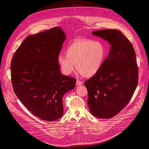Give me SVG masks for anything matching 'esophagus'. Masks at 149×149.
Listing matches in <instances>:
<instances>
[{
  "label": "esophagus",
  "mask_w": 149,
  "mask_h": 149,
  "mask_svg": "<svg viewBox=\"0 0 149 149\" xmlns=\"http://www.w3.org/2000/svg\"><path fill=\"white\" fill-rule=\"evenodd\" d=\"M82 83H83L82 81H80V80H79V79H77V82H76L77 86H79V85H81Z\"/></svg>",
  "instance_id": "34e87169"
}]
</instances>
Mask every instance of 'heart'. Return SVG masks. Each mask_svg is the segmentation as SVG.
Instances as JSON below:
<instances>
[{
	"label": "heart",
	"mask_w": 149,
	"mask_h": 149,
	"mask_svg": "<svg viewBox=\"0 0 149 149\" xmlns=\"http://www.w3.org/2000/svg\"><path fill=\"white\" fill-rule=\"evenodd\" d=\"M66 55L59 54L58 62L62 73L70 75L76 68L81 74L90 77L101 68L106 58L104 46L99 41L78 39L68 46Z\"/></svg>",
	"instance_id": "b5f03b06"
}]
</instances>
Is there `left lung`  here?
<instances>
[{"label": "left lung", "mask_w": 149, "mask_h": 149, "mask_svg": "<svg viewBox=\"0 0 149 149\" xmlns=\"http://www.w3.org/2000/svg\"><path fill=\"white\" fill-rule=\"evenodd\" d=\"M93 35L111 45L100 70L84 82L88 90L91 113L100 118H110L129 102L138 84L136 53L130 40L115 29L94 31Z\"/></svg>", "instance_id": "obj_1"}]
</instances>
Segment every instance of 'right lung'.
I'll list each match as a JSON object with an SVG mask.
<instances>
[{
  "instance_id": "1",
  "label": "right lung",
  "mask_w": 149,
  "mask_h": 149,
  "mask_svg": "<svg viewBox=\"0 0 149 149\" xmlns=\"http://www.w3.org/2000/svg\"><path fill=\"white\" fill-rule=\"evenodd\" d=\"M65 39L59 27L26 37L13 55V91L34 116L54 121L63 115L62 97L75 87L76 79L61 74L58 57Z\"/></svg>"
}]
</instances>
